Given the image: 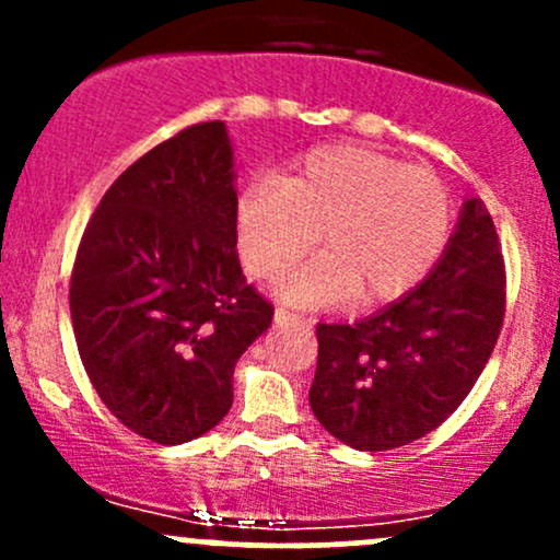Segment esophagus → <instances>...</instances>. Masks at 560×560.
<instances>
[{"label": "esophagus", "mask_w": 560, "mask_h": 560, "mask_svg": "<svg viewBox=\"0 0 560 560\" xmlns=\"http://www.w3.org/2000/svg\"><path fill=\"white\" fill-rule=\"evenodd\" d=\"M276 324H305L300 313L287 311V307H276Z\"/></svg>", "instance_id": "34e87169"}]
</instances>
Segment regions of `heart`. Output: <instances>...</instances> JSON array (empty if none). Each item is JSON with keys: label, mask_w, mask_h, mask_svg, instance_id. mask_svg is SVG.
I'll use <instances>...</instances> for the list:
<instances>
[{"label": "heart", "mask_w": 560, "mask_h": 560, "mask_svg": "<svg viewBox=\"0 0 560 560\" xmlns=\"http://www.w3.org/2000/svg\"><path fill=\"white\" fill-rule=\"evenodd\" d=\"M450 223L453 202L434 171L355 144L307 152L287 178L260 173L236 202L242 260L260 279H279L318 231L324 258L279 287L292 305L352 292L363 302L400 298L440 260Z\"/></svg>", "instance_id": "1"}]
</instances>
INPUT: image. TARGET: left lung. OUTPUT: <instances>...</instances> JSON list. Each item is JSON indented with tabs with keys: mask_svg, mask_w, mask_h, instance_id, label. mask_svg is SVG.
I'll return each mask as SVG.
<instances>
[{
	"mask_svg": "<svg viewBox=\"0 0 560 560\" xmlns=\"http://www.w3.org/2000/svg\"><path fill=\"white\" fill-rule=\"evenodd\" d=\"M503 318V247L471 197L421 287L358 324L316 326L313 413L339 442L369 453L421 440L466 400Z\"/></svg>",
	"mask_w": 560,
	"mask_h": 560,
	"instance_id": "obj_1",
	"label": "left lung"
}]
</instances>
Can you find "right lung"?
Here are the masks:
<instances>
[{"mask_svg":"<svg viewBox=\"0 0 560 560\" xmlns=\"http://www.w3.org/2000/svg\"><path fill=\"white\" fill-rule=\"evenodd\" d=\"M70 318L89 382L131 432L182 445L229 413L234 365L273 305L242 276L223 120L184 128L115 178L83 229Z\"/></svg>","mask_w":560,"mask_h":560,"instance_id":"right-lung-1","label":"right lung"}]
</instances>
